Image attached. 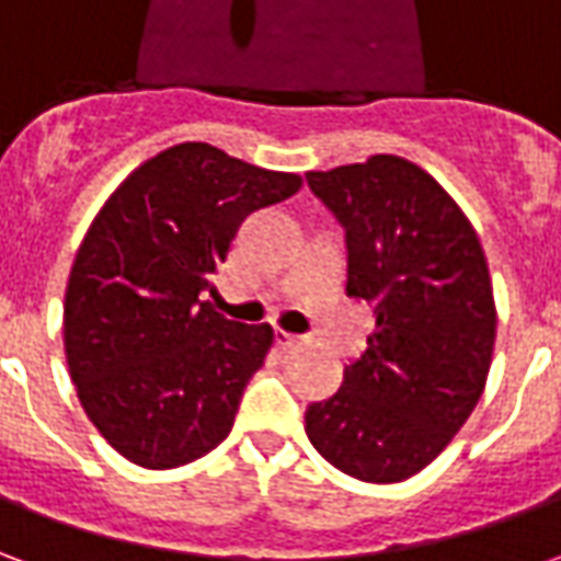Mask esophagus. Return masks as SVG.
<instances>
[{
  "instance_id": "34e87169",
  "label": "esophagus",
  "mask_w": 561,
  "mask_h": 561,
  "mask_svg": "<svg viewBox=\"0 0 561 561\" xmlns=\"http://www.w3.org/2000/svg\"><path fill=\"white\" fill-rule=\"evenodd\" d=\"M304 340V336H297V333H288V330H276V342H279L282 348H291L297 342Z\"/></svg>"
}]
</instances>
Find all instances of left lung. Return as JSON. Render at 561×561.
I'll return each instance as SVG.
<instances>
[{
  "label": "left lung",
  "instance_id": "obj_1",
  "mask_svg": "<svg viewBox=\"0 0 561 561\" xmlns=\"http://www.w3.org/2000/svg\"><path fill=\"white\" fill-rule=\"evenodd\" d=\"M306 183L345 231V294L378 312L342 388L306 409V435L357 481L412 478L486 385L495 306L481 240L445 188L397 156L309 171Z\"/></svg>",
  "mask_w": 561,
  "mask_h": 561
}]
</instances>
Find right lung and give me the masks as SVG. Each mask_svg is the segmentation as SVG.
Returning <instances> with one entry per match:
<instances>
[{
    "instance_id": "1",
    "label": "right lung",
    "mask_w": 561,
    "mask_h": 561,
    "mask_svg": "<svg viewBox=\"0 0 561 561\" xmlns=\"http://www.w3.org/2000/svg\"><path fill=\"white\" fill-rule=\"evenodd\" d=\"M300 188L209 144H180L116 188L75 257L66 357L95 430L144 469H173L228 438L273 330L204 300L245 216Z\"/></svg>"
}]
</instances>
